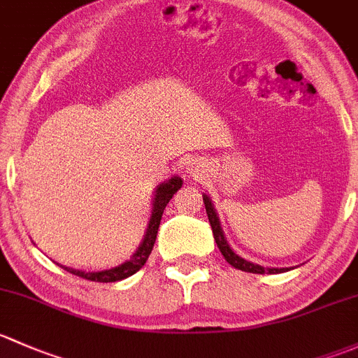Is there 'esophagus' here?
<instances>
[{
    "instance_id": "obj_1",
    "label": "esophagus",
    "mask_w": 358,
    "mask_h": 358,
    "mask_svg": "<svg viewBox=\"0 0 358 358\" xmlns=\"http://www.w3.org/2000/svg\"><path fill=\"white\" fill-rule=\"evenodd\" d=\"M189 171H191V174H194V176H196V174H198V169H196V167H191V169H189Z\"/></svg>"
}]
</instances>
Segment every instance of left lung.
I'll use <instances>...</instances> for the list:
<instances>
[{"instance_id": "1", "label": "left lung", "mask_w": 358, "mask_h": 358, "mask_svg": "<svg viewBox=\"0 0 358 358\" xmlns=\"http://www.w3.org/2000/svg\"><path fill=\"white\" fill-rule=\"evenodd\" d=\"M203 203H205V208H206V215H208V222H210V226H212V233H213V238H215L217 246H219V250H220V253L224 255V259L229 262L233 267L239 268V271L252 272V274H265V272H268V274H279V272L289 271L288 267H286V268L262 267V265L252 264V262H248V260H245V259H241V257L236 255L233 250L229 248V245H227L226 238H224L222 227H220V222H219V217H217L215 208H213L212 201H210V198L206 196V194H203Z\"/></svg>"}]
</instances>
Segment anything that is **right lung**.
Masks as SVG:
<instances>
[{
	"label": "right lung",
	"mask_w": 358,
	"mask_h": 358,
	"mask_svg": "<svg viewBox=\"0 0 358 358\" xmlns=\"http://www.w3.org/2000/svg\"><path fill=\"white\" fill-rule=\"evenodd\" d=\"M182 186V179L180 178H172L169 179L167 182L160 184L157 187V193H155V201H153V210H152V217H150V224L148 229H146L145 239H143L141 246L138 248V252L132 255V259L129 262H124L122 265L119 267L108 268V271H99V272H84V271H73V268L69 267H62L65 271L70 272L73 275H79V278L87 279V281H94V282H115V281H122V279L129 278V275L136 274L143 265L146 264L148 260L150 253H152L155 239H157V233L158 227H160V220H162V213H164L165 206H167L171 198L174 196L176 191Z\"/></svg>",
	"instance_id": "add662e5"
}]
</instances>
